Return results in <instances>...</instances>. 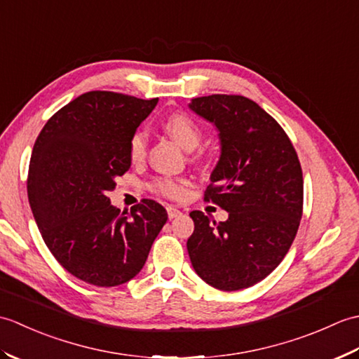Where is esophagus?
I'll list each match as a JSON object with an SVG mask.
<instances>
[{
	"instance_id": "obj_1",
	"label": "esophagus",
	"mask_w": 359,
	"mask_h": 359,
	"mask_svg": "<svg viewBox=\"0 0 359 359\" xmlns=\"http://www.w3.org/2000/svg\"><path fill=\"white\" fill-rule=\"evenodd\" d=\"M166 212H168V217H170V219H174V217H177V216L182 215V211L179 208L172 207V205H168Z\"/></svg>"
}]
</instances>
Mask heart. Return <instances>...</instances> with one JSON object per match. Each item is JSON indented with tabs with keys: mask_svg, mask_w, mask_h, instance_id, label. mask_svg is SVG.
I'll return each instance as SVG.
<instances>
[{
	"mask_svg": "<svg viewBox=\"0 0 359 359\" xmlns=\"http://www.w3.org/2000/svg\"><path fill=\"white\" fill-rule=\"evenodd\" d=\"M162 128L185 149L196 148L202 139V126L185 112L168 114L162 120ZM128 154L134 163H140L144 158L147 156V135L144 133L137 131L133 134L128 144ZM151 189L160 196L170 197V199H180L187 193V180L157 177L151 184Z\"/></svg>",
	"mask_w": 359,
	"mask_h": 359,
	"instance_id": "b5f03b06",
	"label": "heart"
}]
</instances>
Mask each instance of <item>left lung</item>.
Listing matches in <instances>:
<instances>
[{
	"mask_svg": "<svg viewBox=\"0 0 359 359\" xmlns=\"http://www.w3.org/2000/svg\"><path fill=\"white\" fill-rule=\"evenodd\" d=\"M189 108L219 131L220 158L205 201L228 211V219L217 224L189 212L188 255L211 287L248 288L276 269L294 241L304 203L299 158L278 121L247 97H197Z\"/></svg>",
	"mask_w": 359,
	"mask_h": 359,
	"instance_id": "8db88e82",
	"label": "left lung"
}]
</instances>
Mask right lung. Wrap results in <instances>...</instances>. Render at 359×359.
<instances>
[{"instance_id": "add662e5", "label": "right lung", "mask_w": 359, "mask_h": 359, "mask_svg": "<svg viewBox=\"0 0 359 359\" xmlns=\"http://www.w3.org/2000/svg\"><path fill=\"white\" fill-rule=\"evenodd\" d=\"M157 102L90 90L53 114L35 140L27 196L38 230L58 264L88 284L133 279L166 224L156 201L120 212L108 197L131 166L129 140Z\"/></svg>"}]
</instances>
